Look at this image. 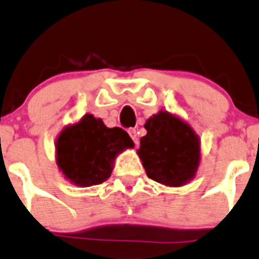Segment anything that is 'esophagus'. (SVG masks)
<instances>
[{"label":"esophagus","instance_id":"obj_1","mask_svg":"<svg viewBox=\"0 0 259 259\" xmlns=\"http://www.w3.org/2000/svg\"><path fill=\"white\" fill-rule=\"evenodd\" d=\"M129 135L130 138L133 139V142L135 143V144H138V142H139V138H138V132L135 129H129Z\"/></svg>","mask_w":259,"mask_h":259}]
</instances>
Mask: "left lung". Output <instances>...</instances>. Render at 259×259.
<instances>
[{
    "label": "left lung",
    "mask_w": 259,
    "mask_h": 259,
    "mask_svg": "<svg viewBox=\"0 0 259 259\" xmlns=\"http://www.w3.org/2000/svg\"><path fill=\"white\" fill-rule=\"evenodd\" d=\"M147 135L137 150L147 176L169 187H181L196 177L201 140L193 127L175 114L160 110L145 122Z\"/></svg>",
    "instance_id": "obj_1"
}]
</instances>
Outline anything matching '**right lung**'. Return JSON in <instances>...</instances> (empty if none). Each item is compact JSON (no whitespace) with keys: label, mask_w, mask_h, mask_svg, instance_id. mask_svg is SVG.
Listing matches in <instances>:
<instances>
[{"label":"right lung","mask_w":259,"mask_h":259,"mask_svg":"<svg viewBox=\"0 0 259 259\" xmlns=\"http://www.w3.org/2000/svg\"><path fill=\"white\" fill-rule=\"evenodd\" d=\"M134 142L121 127H107L101 119L86 114L62 129L55 142V162L66 180L78 187L105 182L117 155Z\"/></svg>","instance_id":"add662e5"}]
</instances>
